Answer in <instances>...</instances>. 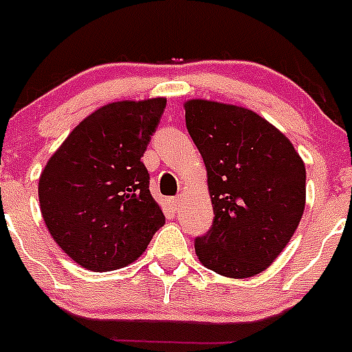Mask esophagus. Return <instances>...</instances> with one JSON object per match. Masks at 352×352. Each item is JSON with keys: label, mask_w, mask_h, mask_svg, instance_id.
Listing matches in <instances>:
<instances>
[{"label": "esophagus", "mask_w": 352, "mask_h": 352, "mask_svg": "<svg viewBox=\"0 0 352 352\" xmlns=\"http://www.w3.org/2000/svg\"><path fill=\"white\" fill-rule=\"evenodd\" d=\"M179 203H182V197H173V199H169V206H170V210H178V206H179Z\"/></svg>", "instance_id": "1"}]
</instances>
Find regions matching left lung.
Listing matches in <instances>:
<instances>
[{
    "instance_id": "left-lung-1",
    "label": "left lung",
    "mask_w": 352,
    "mask_h": 352,
    "mask_svg": "<svg viewBox=\"0 0 352 352\" xmlns=\"http://www.w3.org/2000/svg\"><path fill=\"white\" fill-rule=\"evenodd\" d=\"M185 121L206 166L214 213L208 234L195 239V254L222 276L259 275L303 217V160L280 130L250 109L192 98Z\"/></svg>"
}]
</instances>
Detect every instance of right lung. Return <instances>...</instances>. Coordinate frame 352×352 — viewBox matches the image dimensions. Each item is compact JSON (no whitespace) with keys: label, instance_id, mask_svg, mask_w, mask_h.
Returning a JSON list of instances; mask_svg holds the SVG:
<instances>
[{"label":"right lung","instance_id":"add662e5","mask_svg":"<svg viewBox=\"0 0 352 352\" xmlns=\"http://www.w3.org/2000/svg\"><path fill=\"white\" fill-rule=\"evenodd\" d=\"M166 102L158 96L96 109L72 130L40 174L43 222L82 268L113 272L138 261L166 223L141 162Z\"/></svg>","mask_w":352,"mask_h":352}]
</instances>
